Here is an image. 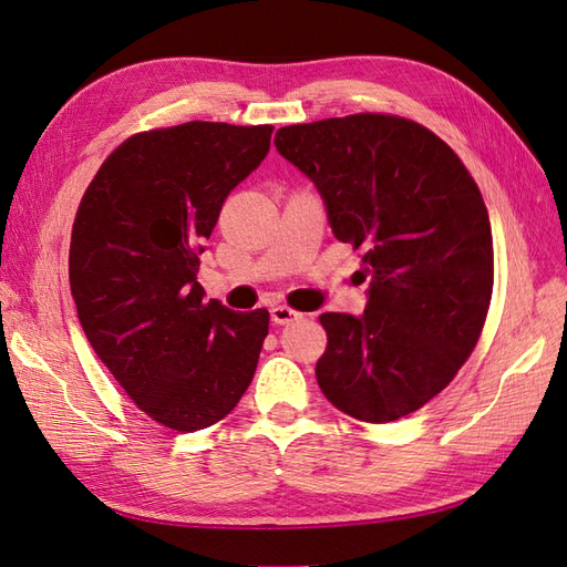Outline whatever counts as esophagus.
Returning a JSON list of instances; mask_svg holds the SVG:
<instances>
[{"label": "esophagus", "instance_id": "esophagus-1", "mask_svg": "<svg viewBox=\"0 0 567 567\" xmlns=\"http://www.w3.org/2000/svg\"><path fill=\"white\" fill-rule=\"evenodd\" d=\"M296 319H300V312L290 310V307H286V305L271 307V321H274V323L284 326V323H290V321H296Z\"/></svg>", "mask_w": 567, "mask_h": 567}]
</instances>
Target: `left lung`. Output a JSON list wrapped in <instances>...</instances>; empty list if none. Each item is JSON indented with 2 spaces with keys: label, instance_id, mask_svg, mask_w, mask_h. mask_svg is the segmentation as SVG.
<instances>
[{
  "label": "left lung",
  "instance_id": "obj_1",
  "mask_svg": "<svg viewBox=\"0 0 567 567\" xmlns=\"http://www.w3.org/2000/svg\"><path fill=\"white\" fill-rule=\"evenodd\" d=\"M281 156L310 177L338 241L362 252V317H319L317 383L336 409L398 421L452 383L483 333L492 227L471 173L414 120L357 113L288 125Z\"/></svg>",
  "mask_w": 567,
  "mask_h": 567
}]
</instances>
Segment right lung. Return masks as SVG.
Listing matches in <instances>:
<instances>
[{
    "label": "right lung",
    "instance_id": "1",
    "mask_svg": "<svg viewBox=\"0 0 567 567\" xmlns=\"http://www.w3.org/2000/svg\"><path fill=\"white\" fill-rule=\"evenodd\" d=\"M271 125L184 123L130 136L84 192L71 236L82 331L144 414L194 433L248 390L269 312L205 300L198 255L221 203L260 165Z\"/></svg>",
    "mask_w": 567,
    "mask_h": 567
}]
</instances>
